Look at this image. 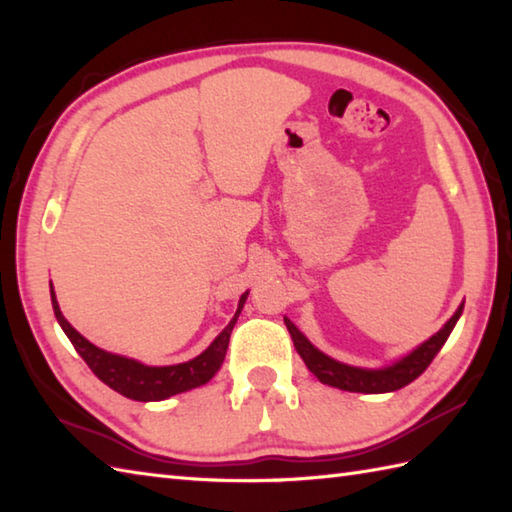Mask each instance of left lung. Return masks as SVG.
I'll return each mask as SVG.
<instances>
[{
	"label": "left lung",
	"mask_w": 512,
	"mask_h": 512,
	"mask_svg": "<svg viewBox=\"0 0 512 512\" xmlns=\"http://www.w3.org/2000/svg\"><path fill=\"white\" fill-rule=\"evenodd\" d=\"M462 308L464 306H460L458 312H455L447 321V325H444L438 334H433L427 343H422L418 350H413L409 356L402 358L400 363L391 365L387 369H378V372H367V369H358V367H350L334 361V358L319 352L317 347H314L306 336L295 328V323L290 319H284V321L292 336V343H295L299 356L303 358V363L308 365L310 372L317 376L323 385L339 387L343 391H358V394H385V391H396L400 387L409 385L411 380H416L424 369L429 367V363L442 350V345L447 343L451 330L460 319Z\"/></svg>",
	"instance_id": "left-lung-1"
}]
</instances>
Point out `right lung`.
<instances>
[{
	"mask_svg": "<svg viewBox=\"0 0 512 512\" xmlns=\"http://www.w3.org/2000/svg\"><path fill=\"white\" fill-rule=\"evenodd\" d=\"M246 295H242V299H239L235 317L231 319V323L226 325L224 332L209 345V350H204L200 356H195L189 363L169 365V367H147L143 363L132 361V358L103 352L101 347H96L88 339H83V336L76 332L68 321H65V317L59 310L57 297H54L52 284H50L54 317H57L63 332L68 334V339L72 341L74 350L81 354L83 361L88 363V367L103 380L107 387H112L114 391L123 394L125 398L140 400V402L165 400L169 396H176V394H182V391H189L193 387L209 383L217 369H220L224 363L228 339H231L233 325L239 317V312H242V308H244Z\"/></svg>",
	"mask_w": 512,
	"mask_h": 512,
	"instance_id": "add662e5",
	"label": "right lung"
}]
</instances>
